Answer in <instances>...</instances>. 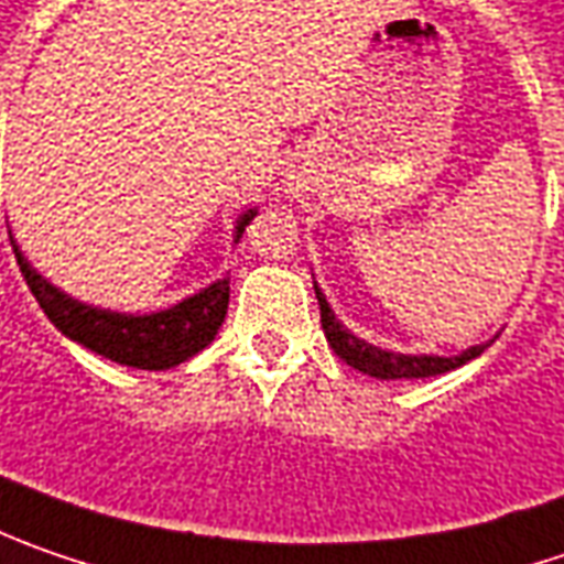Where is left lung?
Returning <instances> with one entry per match:
<instances>
[{"label": "left lung", "mask_w": 564, "mask_h": 564, "mask_svg": "<svg viewBox=\"0 0 564 564\" xmlns=\"http://www.w3.org/2000/svg\"><path fill=\"white\" fill-rule=\"evenodd\" d=\"M315 283V281H312ZM315 296H318V308H322V328L328 337V347L340 356L350 369H359L362 376H372L381 381L394 379H429V376H442L452 372L457 366L477 359L489 344H477L470 350L457 356H435V354H398V350H381L376 344H366L362 337H356L354 330L344 328V322L334 315V308L328 306L322 286L315 283Z\"/></svg>", "instance_id": "left-lung-1"}]
</instances>
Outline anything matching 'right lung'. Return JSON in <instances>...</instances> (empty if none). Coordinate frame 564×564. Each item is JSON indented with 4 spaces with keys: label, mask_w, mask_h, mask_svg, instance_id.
<instances>
[{
    "label": "right lung",
    "mask_w": 564,
    "mask_h": 564,
    "mask_svg": "<svg viewBox=\"0 0 564 564\" xmlns=\"http://www.w3.org/2000/svg\"><path fill=\"white\" fill-rule=\"evenodd\" d=\"M258 210L249 208L236 217L234 242L246 234L249 220ZM12 236V230H9ZM12 249L21 274L31 286V293L37 296L40 308L46 312V318L56 328L87 347L90 354H100L119 362V366H132V369H173L195 354H202L210 340L217 337V330L227 318L230 306V278L208 283L205 290L192 293L180 300L176 306L158 308V312H112V308L87 306L82 300L68 296L56 283H50L37 268L24 258L12 236Z\"/></svg>",
    "instance_id": "right-lung-1"
}]
</instances>
